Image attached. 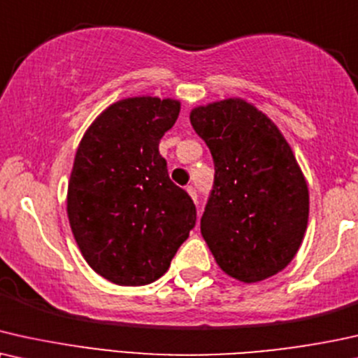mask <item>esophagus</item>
Instances as JSON below:
<instances>
[{
    "mask_svg": "<svg viewBox=\"0 0 358 358\" xmlns=\"http://www.w3.org/2000/svg\"><path fill=\"white\" fill-rule=\"evenodd\" d=\"M187 192H188L189 196L193 198V201L196 203V199H198V194H196V189H194V187H192V185H189V187H187Z\"/></svg>",
    "mask_w": 358,
    "mask_h": 358,
    "instance_id": "1",
    "label": "esophagus"
}]
</instances>
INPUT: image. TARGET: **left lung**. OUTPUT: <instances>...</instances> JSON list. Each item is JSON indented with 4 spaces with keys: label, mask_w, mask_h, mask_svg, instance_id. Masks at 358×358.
<instances>
[{
    "label": "left lung",
    "mask_w": 358,
    "mask_h": 358,
    "mask_svg": "<svg viewBox=\"0 0 358 358\" xmlns=\"http://www.w3.org/2000/svg\"><path fill=\"white\" fill-rule=\"evenodd\" d=\"M193 129L214 162L203 239L224 273L257 283L282 271L301 245L309 192L292 147L273 121L241 98L198 106Z\"/></svg>",
    "instance_id": "8db88e82"
}]
</instances>
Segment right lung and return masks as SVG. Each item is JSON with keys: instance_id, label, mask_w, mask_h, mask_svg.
Instances as JSON below:
<instances>
[{"instance_id": "1", "label": "right lung", "mask_w": 358, "mask_h": 358, "mask_svg": "<svg viewBox=\"0 0 358 358\" xmlns=\"http://www.w3.org/2000/svg\"><path fill=\"white\" fill-rule=\"evenodd\" d=\"M178 114L171 98L121 99L76 149L66 214L85 260L111 283L159 280L196 222L193 199L169 178L159 152Z\"/></svg>"}]
</instances>
